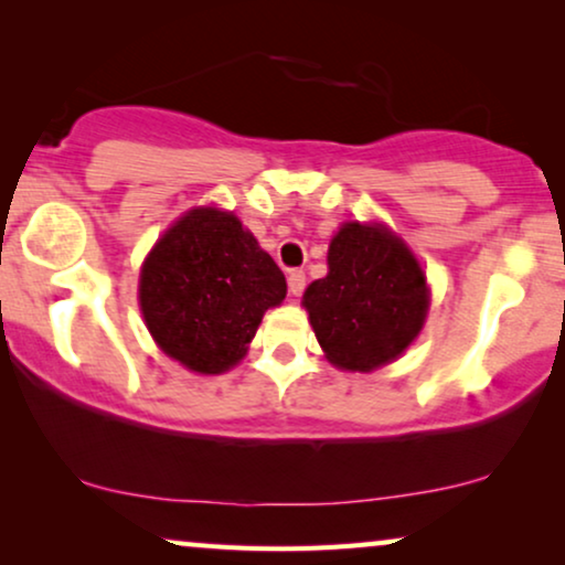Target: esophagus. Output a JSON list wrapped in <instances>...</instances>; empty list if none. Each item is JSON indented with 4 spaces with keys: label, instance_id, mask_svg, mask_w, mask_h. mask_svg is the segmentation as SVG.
Instances as JSON below:
<instances>
[{
    "label": "esophagus",
    "instance_id": "1",
    "mask_svg": "<svg viewBox=\"0 0 565 565\" xmlns=\"http://www.w3.org/2000/svg\"><path fill=\"white\" fill-rule=\"evenodd\" d=\"M307 287V276L305 270H289V295L299 297Z\"/></svg>",
    "mask_w": 565,
    "mask_h": 565
}]
</instances>
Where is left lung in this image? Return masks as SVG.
I'll return each mask as SVG.
<instances>
[{
  "label": "left lung",
  "instance_id": "8db88e82",
  "mask_svg": "<svg viewBox=\"0 0 565 565\" xmlns=\"http://www.w3.org/2000/svg\"><path fill=\"white\" fill-rule=\"evenodd\" d=\"M315 335L335 366L370 372L401 356L428 310L426 276L382 224L349 222L328 250V276L305 291Z\"/></svg>",
  "mask_w": 565,
  "mask_h": 565
}]
</instances>
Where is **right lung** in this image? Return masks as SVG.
Returning <instances> with one entry per match:
<instances>
[{
    "instance_id": "add662e5",
    "label": "right lung",
    "mask_w": 565,
    "mask_h": 565,
    "mask_svg": "<svg viewBox=\"0 0 565 565\" xmlns=\"http://www.w3.org/2000/svg\"><path fill=\"white\" fill-rule=\"evenodd\" d=\"M287 278L235 214L193 209L141 268L139 302L160 349L188 370L220 374L245 356Z\"/></svg>"
}]
</instances>
